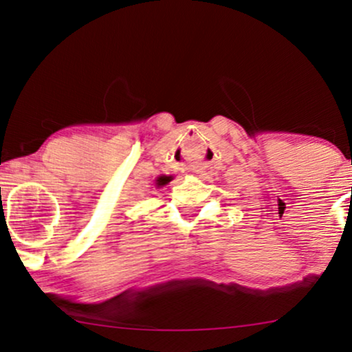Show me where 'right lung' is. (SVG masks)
I'll list each match as a JSON object with an SVG mask.
<instances>
[{"label": "right lung", "instance_id": "add662e5", "mask_svg": "<svg viewBox=\"0 0 352 352\" xmlns=\"http://www.w3.org/2000/svg\"><path fill=\"white\" fill-rule=\"evenodd\" d=\"M165 182H167V179H162V177H160V179H157V187H162V185H165Z\"/></svg>", "mask_w": 352, "mask_h": 352}]
</instances>
